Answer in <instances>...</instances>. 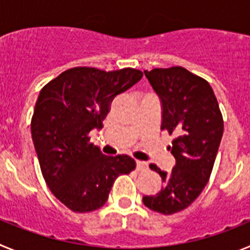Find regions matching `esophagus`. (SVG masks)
I'll return each instance as SVG.
<instances>
[{
	"label": "esophagus",
	"instance_id": "esophagus-1",
	"mask_svg": "<svg viewBox=\"0 0 250 250\" xmlns=\"http://www.w3.org/2000/svg\"><path fill=\"white\" fill-rule=\"evenodd\" d=\"M136 169H138L139 171L146 170L147 169V163H145V161H141V160H136Z\"/></svg>",
	"mask_w": 250,
	"mask_h": 250
}]
</instances>
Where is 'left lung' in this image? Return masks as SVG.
I'll use <instances>...</instances> for the list:
<instances>
[{
	"label": "left lung",
	"mask_w": 250,
	"mask_h": 250,
	"mask_svg": "<svg viewBox=\"0 0 250 250\" xmlns=\"http://www.w3.org/2000/svg\"><path fill=\"white\" fill-rule=\"evenodd\" d=\"M150 85L163 104L161 130L176 134L170 146L176 164L171 173L150 164L164 187L145 195V207L170 215L187 209L210 178L224 130L223 115L211 86L182 66L145 70Z\"/></svg>",
	"instance_id": "1"
}]
</instances>
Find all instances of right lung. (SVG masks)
I'll return each instance as SVG.
<instances>
[{
	"label": "right lung",
	"instance_id": "right-lung-1",
	"mask_svg": "<svg viewBox=\"0 0 250 250\" xmlns=\"http://www.w3.org/2000/svg\"><path fill=\"white\" fill-rule=\"evenodd\" d=\"M143 77L136 68L104 71L68 68L40 91L31 119V134L46 184L65 207L89 213L103 207L115 179L135 169L129 155L107 156L90 141L103 127L116 95Z\"/></svg>",
	"mask_w": 250,
	"mask_h": 250
}]
</instances>
